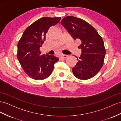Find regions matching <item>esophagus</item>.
I'll use <instances>...</instances> for the list:
<instances>
[{
	"instance_id": "1",
	"label": "esophagus",
	"mask_w": 121,
	"mask_h": 121,
	"mask_svg": "<svg viewBox=\"0 0 121 121\" xmlns=\"http://www.w3.org/2000/svg\"><path fill=\"white\" fill-rule=\"evenodd\" d=\"M61 58H63V59H65L66 58L68 57V55H64V54H62L61 55V57H60Z\"/></svg>"
}]
</instances>
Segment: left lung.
<instances>
[{
	"instance_id": "1",
	"label": "left lung",
	"mask_w": 121,
	"mask_h": 121,
	"mask_svg": "<svg viewBox=\"0 0 121 121\" xmlns=\"http://www.w3.org/2000/svg\"><path fill=\"white\" fill-rule=\"evenodd\" d=\"M61 24L73 39H79L82 51L78 62L72 70L76 78L91 79L97 75L104 63L106 50L102 37L97 31L85 20L73 16H66Z\"/></svg>"
}]
</instances>
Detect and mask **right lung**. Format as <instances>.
Returning a JSON list of instances; mask_svg holds the SVG:
<instances>
[{"label": "right lung", "instance_id": "right-lung-1", "mask_svg": "<svg viewBox=\"0 0 121 121\" xmlns=\"http://www.w3.org/2000/svg\"><path fill=\"white\" fill-rule=\"evenodd\" d=\"M61 17H42L24 30L17 45V58L27 75L35 80H43L51 75L59 58L54 55H42L40 48L45 40L51 26L59 22Z\"/></svg>", "mask_w": 121, "mask_h": 121}]
</instances>
